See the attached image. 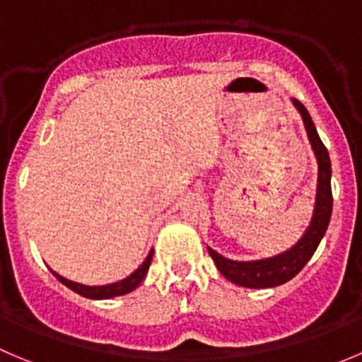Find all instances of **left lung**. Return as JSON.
<instances>
[{
    "label": "left lung",
    "instance_id": "8db88e82",
    "mask_svg": "<svg viewBox=\"0 0 362 362\" xmlns=\"http://www.w3.org/2000/svg\"><path fill=\"white\" fill-rule=\"evenodd\" d=\"M295 106L300 112L304 119L308 136L311 140V146L318 158V192H316V206L315 215H313L311 226L305 230L300 242L281 256L270 257V259L261 261H230L216 254L209 249V256L215 261L216 268L223 277L233 281L235 284L245 288H274L279 284H284L290 279H293L302 268L305 267L315 250L318 249L323 235L330 222V213H332V188H330V160L327 147L320 140L316 127L313 124L311 115L305 110L300 101L293 99Z\"/></svg>",
    "mask_w": 362,
    "mask_h": 362
}]
</instances>
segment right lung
Returning <instances> with one entry per match:
<instances>
[{"mask_svg":"<svg viewBox=\"0 0 362 362\" xmlns=\"http://www.w3.org/2000/svg\"><path fill=\"white\" fill-rule=\"evenodd\" d=\"M151 259H153V250L149 252L147 259L140 264L139 270L133 272V274L129 275V277L124 279V281L113 282V284H108V286H83V284H78V282H72V281H69V279L60 277V275H57L54 272H53V275H57V279L62 282V284H65L67 288H71L72 291H76V293L81 295V297L112 298V297H119V295H126V293H129V291L135 290V288H139V284L144 281L147 270H149Z\"/></svg>","mask_w":362,"mask_h":362,"instance_id":"1","label":"right lung"}]
</instances>
